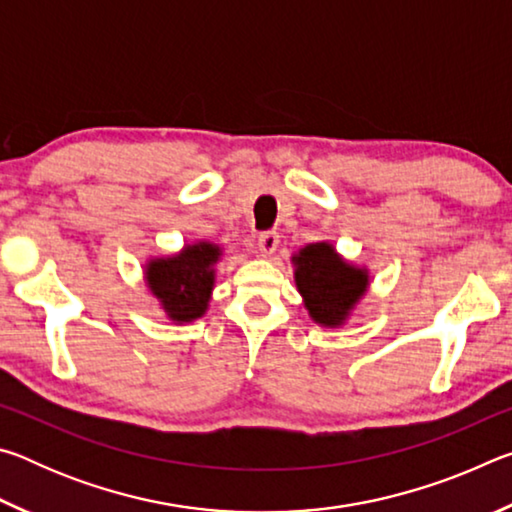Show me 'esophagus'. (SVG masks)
<instances>
[{
	"label": "esophagus",
	"instance_id": "esophagus-1",
	"mask_svg": "<svg viewBox=\"0 0 512 512\" xmlns=\"http://www.w3.org/2000/svg\"><path fill=\"white\" fill-rule=\"evenodd\" d=\"M277 246H280V235H277L275 230H268V232H262V235L257 237V248L259 253H262V257H271Z\"/></svg>",
	"mask_w": 512,
	"mask_h": 512
}]
</instances>
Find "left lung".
<instances>
[{"label":"left lung","instance_id":"8db88e82","mask_svg":"<svg viewBox=\"0 0 512 512\" xmlns=\"http://www.w3.org/2000/svg\"><path fill=\"white\" fill-rule=\"evenodd\" d=\"M296 284L316 323L341 325L366 291L368 277L345 264L329 244H311L296 257Z\"/></svg>","mask_w":512,"mask_h":512}]
</instances>
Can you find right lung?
<instances>
[{
	"label": "right lung",
	"instance_id": "right-lung-1",
	"mask_svg": "<svg viewBox=\"0 0 512 512\" xmlns=\"http://www.w3.org/2000/svg\"><path fill=\"white\" fill-rule=\"evenodd\" d=\"M219 259V248L196 244L169 259L149 264V287L160 298L173 320H192L205 314L214 284L212 264Z\"/></svg>",
	"mask_w": 512,
	"mask_h": 512
}]
</instances>
